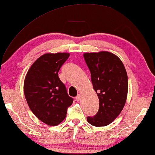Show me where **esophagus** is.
<instances>
[{
    "instance_id": "obj_1",
    "label": "esophagus",
    "mask_w": 155,
    "mask_h": 155,
    "mask_svg": "<svg viewBox=\"0 0 155 155\" xmlns=\"http://www.w3.org/2000/svg\"><path fill=\"white\" fill-rule=\"evenodd\" d=\"M81 99V94H78L77 97H76V100L77 101H79Z\"/></svg>"
}]
</instances>
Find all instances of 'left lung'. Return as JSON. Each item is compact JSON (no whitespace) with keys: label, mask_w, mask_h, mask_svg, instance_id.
Returning a JSON list of instances; mask_svg holds the SVG:
<instances>
[{"label":"left lung","mask_w":155,"mask_h":155,"mask_svg":"<svg viewBox=\"0 0 155 155\" xmlns=\"http://www.w3.org/2000/svg\"><path fill=\"white\" fill-rule=\"evenodd\" d=\"M83 57L90 71L93 88L99 100V111L87 117L90 124L106 126L124 108L127 94V75L122 61L112 53H85Z\"/></svg>","instance_id":"obj_1"}]
</instances>
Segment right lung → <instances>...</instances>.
I'll return each instance as SVG.
<instances>
[{"label": "right lung", "instance_id": "add662e5", "mask_svg": "<svg viewBox=\"0 0 155 155\" xmlns=\"http://www.w3.org/2000/svg\"><path fill=\"white\" fill-rule=\"evenodd\" d=\"M70 54H45L34 62L27 73L24 94L34 115L44 124L57 126L65 119L72 104L58 73Z\"/></svg>", "mask_w": 155, "mask_h": 155}]
</instances>
